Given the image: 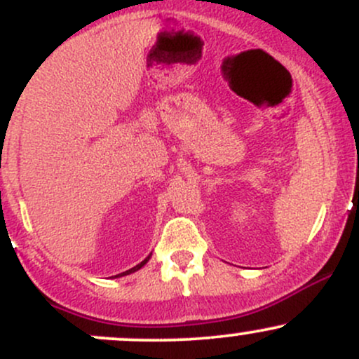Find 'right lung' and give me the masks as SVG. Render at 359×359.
Returning <instances> with one entry per match:
<instances>
[{"instance_id":"obj_1","label":"right lung","mask_w":359,"mask_h":359,"mask_svg":"<svg viewBox=\"0 0 359 359\" xmlns=\"http://www.w3.org/2000/svg\"><path fill=\"white\" fill-rule=\"evenodd\" d=\"M148 259H150V255H148V257H147L145 259H143V262H142V263H140V265H137V266H133V269H131V270H126V271H123V273H119V275H114V277H123V275H128V273H133V271H137V270H140V269H142V266H143V265H145V263L148 262Z\"/></svg>"}]
</instances>
